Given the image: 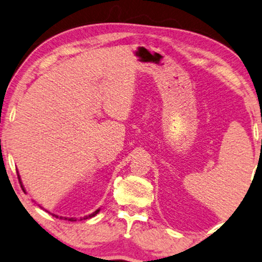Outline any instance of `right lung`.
Wrapping results in <instances>:
<instances>
[{"instance_id":"obj_1","label":"right lung","mask_w":262,"mask_h":262,"mask_svg":"<svg viewBox=\"0 0 262 262\" xmlns=\"http://www.w3.org/2000/svg\"><path fill=\"white\" fill-rule=\"evenodd\" d=\"M18 180H19V184H21V187H22V190L24 191V188H23V186H22V183H21V179H19V176H18ZM100 211V208H98L97 211H95L94 213H91V214H89V215H86V216H84V218H82L80 220H85V219H89V218H92V216H95L96 214H97V213ZM52 216H56V218H59V219H67V220H69V221H77V219L76 218H63V216H58V215H56V214H52Z\"/></svg>"}]
</instances>
